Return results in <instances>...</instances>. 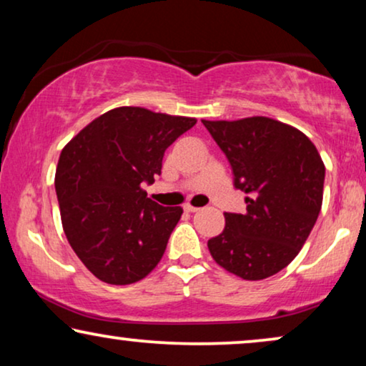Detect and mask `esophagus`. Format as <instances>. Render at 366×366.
<instances>
[{"label": "esophagus", "instance_id": "esophagus-1", "mask_svg": "<svg viewBox=\"0 0 366 366\" xmlns=\"http://www.w3.org/2000/svg\"><path fill=\"white\" fill-rule=\"evenodd\" d=\"M184 209H187V212H189V213H194V212H198V207H193V204H184Z\"/></svg>", "mask_w": 366, "mask_h": 366}]
</instances>
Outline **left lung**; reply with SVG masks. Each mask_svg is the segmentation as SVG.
<instances>
[{
	"instance_id": "obj_1",
	"label": "left lung",
	"mask_w": 366,
	"mask_h": 366,
	"mask_svg": "<svg viewBox=\"0 0 366 366\" xmlns=\"http://www.w3.org/2000/svg\"><path fill=\"white\" fill-rule=\"evenodd\" d=\"M232 164L247 213H224L208 239L214 262L257 282L288 267L307 242L323 202L325 164L307 134L268 117L202 119Z\"/></svg>"
}]
</instances>
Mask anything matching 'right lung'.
Returning a JSON list of instances; mask_svg holds the SVG:
<instances>
[{"label": "right lung", "mask_w": 366, "mask_h": 366, "mask_svg": "<svg viewBox=\"0 0 366 366\" xmlns=\"http://www.w3.org/2000/svg\"><path fill=\"white\" fill-rule=\"evenodd\" d=\"M197 119L119 107L73 137L54 174L64 234L98 280L132 285L162 259L182 207H162L142 184L162 173L164 152Z\"/></svg>", "instance_id": "1"}]
</instances>
